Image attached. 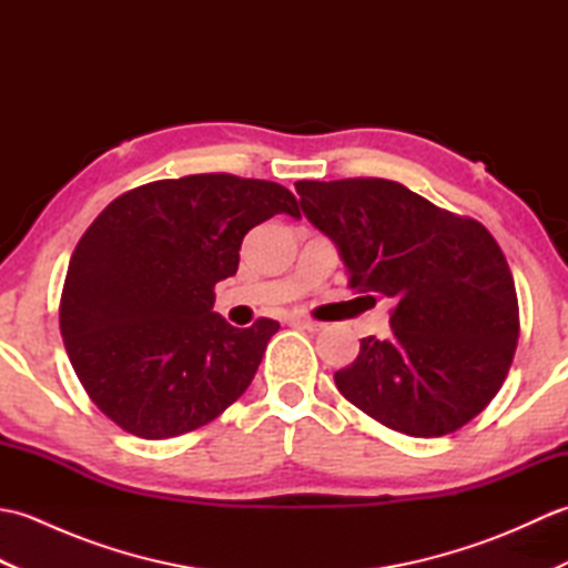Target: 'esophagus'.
<instances>
[{"label":"esophagus","instance_id":"obj_1","mask_svg":"<svg viewBox=\"0 0 568 568\" xmlns=\"http://www.w3.org/2000/svg\"><path fill=\"white\" fill-rule=\"evenodd\" d=\"M291 324H295V327H303V329H307V332H320V329L324 327L322 322L312 320V317H305V315H293V317H291Z\"/></svg>","mask_w":568,"mask_h":568}]
</instances>
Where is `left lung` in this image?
<instances>
[{"mask_svg": "<svg viewBox=\"0 0 568 568\" xmlns=\"http://www.w3.org/2000/svg\"><path fill=\"white\" fill-rule=\"evenodd\" d=\"M295 190L339 248L348 287L393 300V334L361 339L354 364L334 373L339 393L409 437H442L484 413L520 336L510 265L488 229L383 178Z\"/></svg>", "mask_w": 568, "mask_h": 568, "instance_id": "obj_1", "label": "left lung"}]
</instances>
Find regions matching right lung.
<instances>
[{
	"label": "right lung",
	"instance_id": "add662e5",
	"mask_svg": "<svg viewBox=\"0 0 568 568\" xmlns=\"http://www.w3.org/2000/svg\"><path fill=\"white\" fill-rule=\"evenodd\" d=\"M300 216L268 180L202 173L119 195L70 256L60 334L90 400L143 439L178 437L239 400L281 324L236 329L212 312L241 241L273 214Z\"/></svg>",
	"mask_w": 568,
	"mask_h": 568
}]
</instances>
